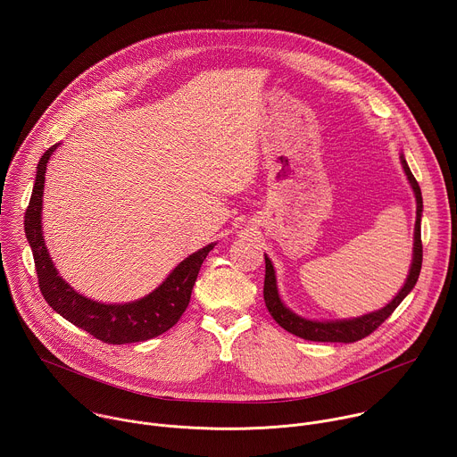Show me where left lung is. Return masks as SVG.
Here are the masks:
<instances>
[{
  "instance_id": "left-lung-1",
  "label": "left lung",
  "mask_w": 457,
  "mask_h": 457,
  "mask_svg": "<svg viewBox=\"0 0 457 457\" xmlns=\"http://www.w3.org/2000/svg\"><path fill=\"white\" fill-rule=\"evenodd\" d=\"M402 166L407 173V179L414 189L416 195V229H414V258H412V266H411V273L407 277L405 286L402 287V291L395 296V300L386 303L383 309L360 316V318H353V320H340V321H312V320H305L296 316L295 312H291L280 300L278 296V289H277V278H275V270L271 260L266 256V278H264V300H266V307L271 312V316L277 320L278 325L295 335L300 337L303 340H311V342H340V344H353L358 342L365 337H369L370 333H374L379 325L395 312V309L403 302V298L412 291V287L418 282L420 271H421V262H423V244H421V212H423V199H421V189L418 180L414 179L405 157L402 155Z\"/></svg>"
}]
</instances>
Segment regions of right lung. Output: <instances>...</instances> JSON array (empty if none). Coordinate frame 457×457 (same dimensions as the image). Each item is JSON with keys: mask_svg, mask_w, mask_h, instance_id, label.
Masks as SVG:
<instances>
[{"mask_svg": "<svg viewBox=\"0 0 457 457\" xmlns=\"http://www.w3.org/2000/svg\"><path fill=\"white\" fill-rule=\"evenodd\" d=\"M55 148L57 145L48 148L39 159L32 197L25 212V233L32 247L39 291L43 298L64 320H69L71 323L78 325L79 329L104 344H136L166 333L186 311L199 270L215 244H210L197 253L189 254L154 293L137 302L110 305L88 300L87 296L76 293L57 275L45 247L41 231V197L46 162Z\"/></svg>", "mask_w": 457, "mask_h": 457, "instance_id": "right-lung-1", "label": "right lung"}]
</instances>
